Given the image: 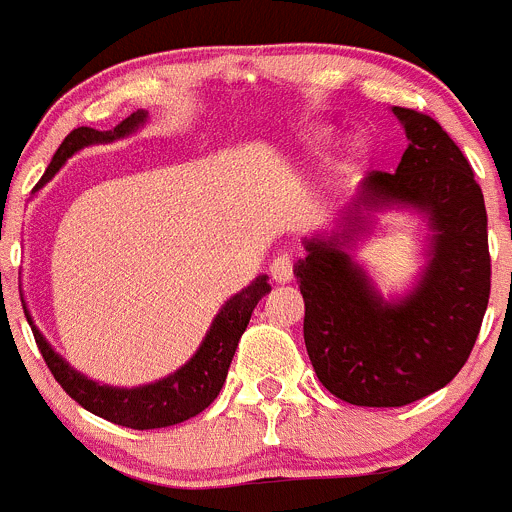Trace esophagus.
Returning <instances> with one entry per match:
<instances>
[{
	"label": "esophagus",
	"mask_w": 512,
	"mask_h": 512,
	"mask_svg": "<svg viewBox=\"0 0 512 512\" xmlns=\"http://www.w3.org/2000/svg\"><path fill=\"white\" fill-rule=\"evenodd\" d=\"M270 278L275 283H290L293 280V257L288 252H283V255L270 262Z\"/></svg>",
	"instance_id": "obj_1"
}]
</instances>
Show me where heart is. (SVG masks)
Returning <instances> with one entry per match:
<instances>
[{
    "instance_id": "b5f03b06",
    "label": "heart",
    "mask_w": 512,
    "mask_h": 512,
    "mask_svg": "<svg viewBox=\"0 0 512 512\" xmlns=\"http://www.w3.org/2000/svg\"><path fill=\"white\" fill-rule=\"evenodd\" d=\"M315 146H321V143H318V141H315ZM353 151H358V143H356V146H353Z\"/></svg>"
}]
</instances>
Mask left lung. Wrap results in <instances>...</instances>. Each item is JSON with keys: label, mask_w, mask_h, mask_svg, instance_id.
<instances>
[{"label": "left lung", "mask_w": 512, "mask_h": 512, "mask_svg": "<svg viewBox=\"0 0 512 512\" xmlns=\"http://www.w3.org/2000/svg\"><path fill=\"white\" fill-rule=\"evenodd\" d=\"M407 131L396 174L374 171L341 229L305 240L295 278L305 300L303 336L321 384L356 407H404L442 389L470 358L490 298L482 189L470 161L434 118L394 108ZM417 208L428 217V265L399 301H384L352 260L366 211Z\"/></svg>", "instance_id": "obj_1"}]
</instances>
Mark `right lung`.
<instances>
[{
	"label": "right lung",
	"instance_id": "right-lung-1",
	"mask_svg": "<svg viewBox=\"0 0 512 512\" xmlns=\"http://www.w3.org/2000/svg\"><path fill=\"white\" fill-rule=\"evenodd\" d=\"M146 116V111L131 113L113 131H95V128L88 126H80L75 131H70L65 136V141L60 143V148L55 151V156H52L50 166H47L45 176L35 186V191L40 186H45L70 156L78 154L80 148L95 146V143H111L118 141V138L131 136L133 131H138L146 123ZM265 293H270V283H267V275H260L245 290L232 295L222 305V310L217 313L212 326H209L207 336H204L202 346L197 348V353L181 369H176L166 379H159L146 386H133V389L98 384V381L88 379L80 371H75L45 341V336L37 331V326L32 323L27 310L25 315L32 326V333H35L37 348H40L42 358H45L47 369L52 371L57 384L68 391L70 399L78 401L80 407L93 412L95 417H103L113 424H121V427L161 429L197 417L199 412H204L217 399V394L224 386V379H227V371L229 364H232L234 351H237V343H240L242 333H245L247 323H250L252 310H255V305L260 303Z\"/></svg>",
	"mask_w": 512,
	"mask_h": 512
}]
</instances>
